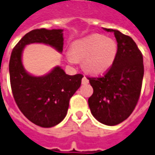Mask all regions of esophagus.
<instances>
[{
    "label": "esophagus",
    "instance_id": "esophagus-1",
    "mask_svg": "<svg viewBox=\"0 0 155 155\" xmlns=\"http://www.w3.org/2000/svg\"><path fill=\"white\" fill-rule=\"evenodd\" d=\"M88 82H89V81H88V79L86 76H84V77L82 78V84H87Z\"/></svg>",
    "mask_w": 155,
    "mask_h": 155
}]
</instances>
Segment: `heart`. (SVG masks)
Returning <instances> with one entry per match:
<instances>
[{
	"instance_id": "1",
	"label": "heart",
	"mask_w": 155,
	"mask_h": 155,
	"mask_svg": "<svg viewBox=\"0 0 155 155\" xmlns=\"http://www.w3.org/2000/svg\"><path fill=\"white\" fill-rule=\"evenodd\" d=\"M117 51V44L114 40L95 34L74 42L71 53L67 58L73 64L76 60H84V67L88 72L99 74L112 67Z\"/></svg>"
}]
</instances>
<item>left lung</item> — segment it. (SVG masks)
<instances>
[{
    "label": "left lung",
    "instance_id": "8db88e82",
    "mask_svg": "<svg viewBox=\"0 0 155 155\" xmlns=\"http://www.w3.org/2000/svg\"><path fill=\"white\" fill-rule=\"evenodd\" d=\"M113 32L117 41V56L112 67L103 76L87 77L93 88L88 99L92 115L107 126L124 121L138 102L144 74L143 54L132 38L119 30Z\"/></svg>",
    "mask_w": 155,
    "mask_h": 155
}]
</instances>
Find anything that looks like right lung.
Returning a JSON list of instances; mask_svg holds the SVG:
<instances>
[{
    "mask_svg": "<svg viewBox=\"0 0 155 155\" xmlns=\"http://www.w3.org/2000/svg\"><path fill=\"white\" fill-rule=\"evenodd\" d=\"M30 43H44L62 52L63 29L29 31L14 47L9 62L12 91L20 111L34 124L51 127L66 116L69 100L81 86L83 75H69L58 66L44 76L30 75L22 64V51Z\"/></svg>",
    "mask_w": 155,
    "mask_h": 155,
    "instance_id": "right-lung-1",
    "label": "right lung"
}]
</instances>
